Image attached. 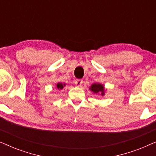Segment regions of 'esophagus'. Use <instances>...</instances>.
I'll list each match as a JSON object with an SVG mask.
<instances>
[{
    "mask_svg": "<svg viewBox=\"0 0 156 156\" xmlns=\"http://www.w3.org/2000/svg\"><path fill=\"white\" fill-rule=\"evenodd\" d=\"M74 83H75V84L76 85V86L80 87L82 84L83 81L82 80H76L75 81H74Z\"/></svg>",
    "mask_w": 156,
    "mask_h": 156,
    "instance_id": "esophagus-1",
    "label": "esophagus"
}]
</instances>
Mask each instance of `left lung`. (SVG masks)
I'll list each match as a JSON object with an SVG mask.
<instances>
[{"label": "left lung", "instance_id": "obj_1", "mask_svg": "<svg viewBox=\"0 0 156 156\" xmlns=\"http://www.w3.org/2000/svg\"><path fill=\"white\" fill-rule=\"evenodd\" d=\"M91 91H92L94 94H101V95L104 96L105 94L104 93V87L101 84H97V83H94V84H91V86L89 88Z\"/></svg>", "mask_w": 156, "mask_h": 156}]
</instances>
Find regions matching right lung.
Wrapping results in <instances>:
<instances>
[{"mask_svg":"<svg viewBox=\"0 0 156 156\" xmlns=\"http://www.w3.org/2000/svg\"><path fill=\"white\" fill-rule=\"evenodd\" d=\"M64 87H65V84H62L61 82H59L57 84V88L58 89H62Z\"/></svg>","mask_w":156,"mask_h":156,"instance_id":"1","label":"right lung"}]
</instances>
